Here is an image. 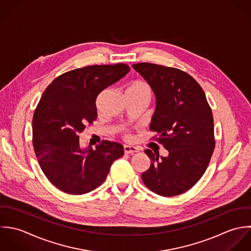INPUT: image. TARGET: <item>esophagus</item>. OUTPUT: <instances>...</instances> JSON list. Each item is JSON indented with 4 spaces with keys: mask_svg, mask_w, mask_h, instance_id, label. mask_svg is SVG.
Returning <instances> with one entry per match:
<instances>
[{
    "mask_svg": "<svg viewBox=\"0 0 251 251\" xmlns=\"http://www.w3.org/2000/svg\"><path fill=\"white\" fill-rule=\"evenodd\" d=\"M124 152L126 154H134L136 152H139V149L132 146H124Z\"/></svg>",
    "mask_w": 251,
    "mask_h": 251,
    "instance_id": "1",
    "label": "esophagus"
}]
</instances>
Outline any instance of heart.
<instances>
[{
    "label": "heart",
    "instance_id": "heart-1",
    "mask_svg": "<svg viewBox=\"0 0 251 251\" xmlns=\"http://www.w3.org/2000/svg\"><path fill=\"white\" fill-rule=\"evenodd\" d=\"M127 92L136 93V94H145V95H148L149 97L151 96V86L147 82L141 81V80L133 81L128 87Z\"/></svg>",
    "mask_w": 251,
    "mask_h": 251
}]
</instances>
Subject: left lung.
Wrapping results in <instances>:
<instances>
[{
  "instance_id": "8db88e82",
  "label": "left lung",
  "mask_w": 251,
  "mask_h": 251,
  "mask_svg": "<svg viewBox=\"0 0 251 251\" xmlns=\"http://www.w3.org/2000/svg\"><path fill=\"white\" fill-rule=\"evenodd\" d=\"M151 85L156 107L151 130L167 157L146 150L151 167L142 179L154 193L173 197L192 188L204 174L215 147L213 117L200 84L187 73L151 63L132 66Z\"/></svg>"
}]
</instances>
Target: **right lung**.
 <instances>
[{
  "label": "right lung",
  "mask_w": 251,
  "mask_h": 251,
  "mask_svg": "<svg viewBox=\"0 0 251 251\" xmlns=\"http://www.w3.org/2000/svg\"><path fill=\"white\" fill-rule=\"evenodd\" d=\"M129 72L122 63L88 66L59 75L45 90L33 116V146L41 169L59 190L81 195L96 189L123 156V146L109 141L81 149L79 134L97 118L98 95Z\"/></svg>",
  "instance_id": "1"
}]
</instances>
